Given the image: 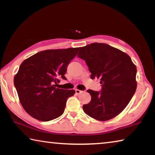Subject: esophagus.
Listing matches in <instances>:
<instances>
[{"instance_id": "1", "label": "esophagus", "mask_w": 155, "mask_h": 155, "mask_svg": "<svg viewBox=\"0 0 155 155\" xmlns=\"http://www.w3.org/2000/svg\"><path fill=\"white\" fill-rule=\"evenodd\" d=\"M75 92H76V94H81V92H83V91H81V90H77V89H76V90H75Z\"/></svg>"}]
</instances>
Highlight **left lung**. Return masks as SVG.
<instances>
[{
    "label": "left lung",
    "mask_w": 155,
    "mask_h": 155,
    "mask_svg": "<svg viewBox=\"0 0 155 155\" xmlns=\"http://www.w3.org/2000/svg\"><path fill=\"white\" fill-rule=\"evenodd\" d=\"M85 60L91 78H98L101 91L88 90L91 101L83 104L84 112L106 121L120 114L129 103L137 88V68L127 54L103 43L83 46L77 54Z\"/></svg>",
    "instance_id": "8db88e82"
}]
</instances>
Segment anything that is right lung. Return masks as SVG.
<instances>
[{
  "instance_id": "1",
  "label": "right lung",
  "mask_w": 155,
  "mask_h": 155,
  "mask_svg": "<svg viewBox=\"0 0 155 155\" xmlns=\"http://www.w3.org/2000/svg\"><path fill=\"white\" fill-rule=\"evenodd\" d=\"M79 48L46 50L33 54L20 65L14 83L20 102L31 116L48 122L64 114L67 99L74 90L57 87L68 65Z\"/></svg>"
}]
</instances>
